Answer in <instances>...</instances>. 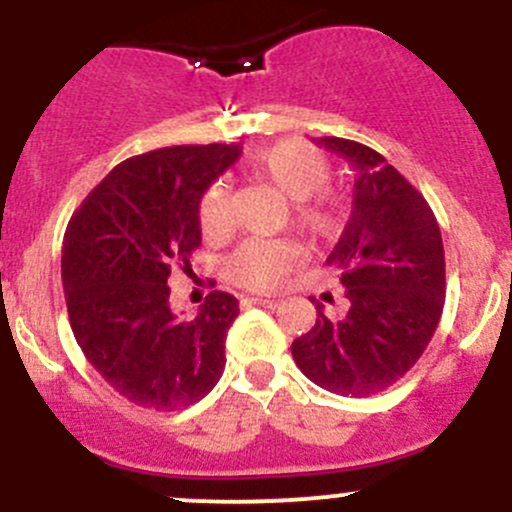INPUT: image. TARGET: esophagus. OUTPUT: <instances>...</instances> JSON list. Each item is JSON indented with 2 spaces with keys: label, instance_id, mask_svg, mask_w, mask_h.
<instances>
[{
  "label": "esophagus",
  "instance_id": "esophagus-1",
  "mask_svg": "<svg viewBox=\"0 0 512 512\" xmlns=\"http://www.w3.org/2000/svg\"><path fill=\"white\" fill-rule=\"evenodd\" d=\"M242 304H260V307H280V299L270 297H245Z\"/></svg>",
  "mask_w": 512,
  "mask_h": 512
}]
</instances>
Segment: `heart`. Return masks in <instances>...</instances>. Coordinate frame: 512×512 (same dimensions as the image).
Returning <instances> with one entry per match:
<instances>
[{
	"mask_svg": "<svg viewBox=\"0 0 512 512\" xmlns=\"http://www.w3.org/2000/svg\"><path fill=\"white\" fill-rule=\"evenodd\" d=\"M247 170L257 180L275 185L292 200V223L309 240L327 242L342 232L347 208L334 193L332 163L319 148L299 138L270 143L247 158ZM230 193L223 180L210 185L198 205L200 230L205 237H223L230 225ZM304 260V250L294 240H245L225 260V275L235 285L255 292H272Z\"/></svg>",
	"mask_w": 512,
	"mask_h": 512,
	"instance_id": "obj_1",
	"label": "heart"
}]
</instances>
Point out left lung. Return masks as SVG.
<instances>
[{
  "label": "left lung",
  "mask_w": 512,
  "mask_h": 512,
  "mask_svg": "<svg viewBox=\"0 0 512 512\" xmlns=\"http://www.w3.org/2000/svg\"><path fill=\"white\" fill-rule=\"evenodd\" d=\"M319 146L354 168L352 218L329 252L342 307L292 342L302 374L342 396L389 389L421 359L446 302V260L426 198L374 148L324 136ZM332 302V294H327Z\"/></svg>",
  "instance_id": "8db88e82"
}]
</instances>
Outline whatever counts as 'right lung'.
Wrapping results in <instances>:
<instances>
[{
    "label": "right lung",
    "instance_id": "right-lung-1",
    "mask_svg": "<svg viewBox=\"0 0 512 512\" xmlns=\"http://www.w3.org/2000/svg\"><path fill=\"white\" fill-rule=\"evenodd\" d=\"M240 146H170L118 163L69 220L61 280L71 332L123 399L175 411L213 391L240 304L210 292L193 319L170 309L168 277L200 247L198 205Z\"/></svg>",
    "mask_w": 512,
    "mask_h": 512
}]
</instances>
